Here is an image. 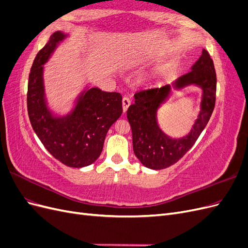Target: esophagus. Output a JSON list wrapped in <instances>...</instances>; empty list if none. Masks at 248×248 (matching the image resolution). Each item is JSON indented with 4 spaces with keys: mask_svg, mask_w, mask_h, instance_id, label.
I'll return each instance as SVG.
<instances>
[{
    "mask_svg": "<svg viewBox=\"0 0 248 248\" xmlns=\"http://www.w3.org/2000/svg\"><path fill=\"white\" fill-rule=\"evenodd\" d=\"M122 106H123V111L125 112L127 110V108H128V107L130 106V99L128 98V97H123Z\"/></svg>",
    "mask_w": 248,
    "mask_h": 248,
    "instance_id": "34e87169",
    "label": "esophagus"
}]
</instances>
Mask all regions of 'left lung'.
Segmentation results:
<instances>
[{"label":"left lung","instance_id":"8db88e82","mask_svg":"<svg viewBox=\"0 0 248 248\" xmlns=\"http://www.w3.org/2000/svg\"><path fill=\"white\" fill-rule=\"evenodd\" d=\"M196 84L202 89V110L188 136L181 140L168 138L156 122V109L168 98L170 86L144 89L134 94V103L127 109L131 127L133 152L145 167L167 169L189 151L211 117L216 99V72L213 60L206 49L192 66V70L179 78L174 86L182 88Z\"/></svg>","mask_w":248,"mask_h":248}]
</instances>
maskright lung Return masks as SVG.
Masks as SVG:
<instances>
[{
	"label": "right lung",
	"mask_w": 248,
	"mask_h": 248,
	"mask_svg": "<svg viewBox=\"0 0 248 248\" xmlns=\"http://www.w3.org/2000/svg\"><path fill=\"white\" fill-rule=\"evenodd\" d=\"M63 38V33H54L35 57L28 80V115L37 137L56 159L67 167L82 168L99 157L109 127L122 114V95L92 88L70 116L52 118L43 98L41 65Z\"/></svg>",
	"instance_id": "add662e5"
}]
</instances>
